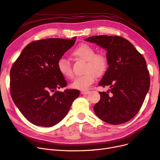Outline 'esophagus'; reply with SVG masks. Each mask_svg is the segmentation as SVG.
<instances>
[{"label":"esophagus","instance_id":"esophagus-1","mask_svg":"<svg viewBox=\"0 0 160 160\" xmlns=\"http://www.w3.org/2000/svg\"><path fill=\"white\" fill-rule=\"evenodd\" d=\"M89 93H90V92L89 91H82L81 92V93L82 95H88Z\"/></svg>","mask_w":160,"mask_h":160}]
</instances>
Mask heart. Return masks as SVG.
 Returning <instances> with one entry per match:
<instances>
[{"mask_svg": "<svg viewBox=\"0 0 160 160\" xmlns=\"http://www.w3.org/2000/svg\"><path fill=\"white\" fill-rule=\"evenodd\" d=\"M71 55L75 59L86 61L84 67L85 75L77 77L72 82L71 88L72 89L85 91L93 84L95 76L103 75L108 69V59L103 54L96 53L95 48L87 43H82L72 51ZM57 69L60 74L67 79L73 76L70 61L65 58H61L57 64Z\"/></svg>", "mask_w": 160, "mask_h": 160, "instance_id": "heart-1", "label": "heart"}]
</instances>
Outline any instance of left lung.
Instances as JSON below:
<instances>
[{
  "label": "left lung",
  "instance_id": "1",
  "mask_svg": "<svg viewBox=\"0 0 160 160\" xmlns=\"http://www.w3.org/2000/svg\"><path fill=\"white\" fill-rule=\"evenodd\" d=\"M85 41L96 43L108 52L109 67L99 85L110 89L99 92L101 99L93 108L95 114L112 125L128 122L138 113L149 89L146 60L122 37L93 36Z\"/></svg>",
  "mask_w": 160,
  "mask_h": 160
}]
</instances>
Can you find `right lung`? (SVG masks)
Returning a JSON list of instances; mask_svg holds the SVG:
<instances>
[{"mask_svg":"<svg viewBox=\"0 0 160 160\" xmlns=\"http://www.w3.org/2000/svg\"><path fill=\"white\" fill-rule=\"evenodd\" d=\"M76 38H51L31 42L12 65L10 72L12 99L31 123L41 127L57 124L79 96L77 89L57 90L67 85L57 69V62L74 45Z\"/></svg>","mask_w":160,"mask_h":160,"instance_id":"1","label":"right lung"}]
</instances>
